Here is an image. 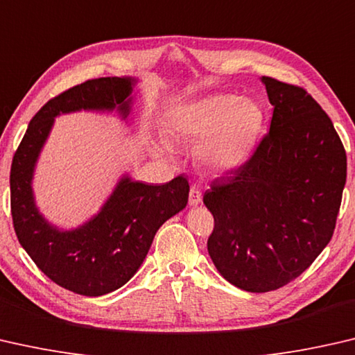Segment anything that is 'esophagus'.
Returning <instances> with one entry per match:
<instances>
[{
    "mask_svg": "<svg viewBox=\"0 0 355 355\" xmlns=\"http://www.w3.org/2000/svg\"><path fill=\"white\" fill-rule=\"evenodd\" d=\"M201 191H200V189L198 187H190V193H189V205L190 206H198L200 202H201Z\"/></svg>",
    "mask_w": 355,
    "mask_h": 355,
    "instance_id": "obj_1",
    "label": "esophagus"
}]
</instances>
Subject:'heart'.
Wrapping results in <instances>:
<instances>
[{
    "label": "heart",
    "mask_w": 355,
    "mask_h": 355,
    "mask_svg": "<svg viewBox=\"0 0 355 355\" xmlns=\"http://www.w3.org/2000/svg\"><path fill=\"white\" fill-rule=\"evenodd\" d=\"M168 125L174 137L198 143L196 159L214 171H231L245 164L264 125L258 102L234 94H216L173 110ZM162 150H168L162 141Z\"/></svg>",
    "instance_id": "b5f03b06"
}]
</instances>
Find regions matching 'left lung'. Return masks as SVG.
Returning a JSON list of instances; mask_svg holds the SVG:
<instances>
[{
    "instance_id": "left-lung-1",
    "label": "left lung",
    "mask_w": 355,
    "mask_h": 355,
    "mask_svg": "<svg viewBox=\"0 0 355 355\" xmlns=\"http://www.w3.org/2000/svg\"><path fill=\"white\" fill-rule=\"evenodd\" d=\"M261 81L270 130L202 198L214 216L209 257L248 293L274 291L309 269L332 239L346 184V153L327 113L299 86Z\"/></svg>"
}]
</instances>
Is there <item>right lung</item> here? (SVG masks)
<instances>
[{"label": "right lung", "instance_id": "right-lung-1", "mask_svg": "<svg viewBox=\"0 0 355 355\" xmlns=\"http://www.w3.org/2000/svg\"><path fill=\"white\" fill-rule=\"evenodd\" d=\"M137 81L88 80L51 98L31 119L10 166V211L20 245L51 282L86 297L116 291L137 274L155 232L187 206V178L154 185L124 174L94 217L73 230H61L39 212L34 170L56 116L81 110L116 112L125 121Z\"/></svg>", "mask_w": 355, "mask_h": 355}]
</instances>
